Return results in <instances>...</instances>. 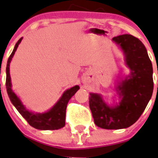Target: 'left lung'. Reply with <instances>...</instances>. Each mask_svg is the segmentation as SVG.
<instances>
[{"mask_svg":"<svg viewBox=\"0 0 158 158\" xmlns=\"http://www.w3.org/2000/svg\"><path fill=\"white\" fill-rule=\"evenodd\" d=\"M113 41L123 49L131 74L118 87L122 100L115 107H108L100 95L90 93L89 107L95 124L107 130L133 125L146 109L153 90V67L143 43L127 34L114 37Z\"/></svg>","mask_w":158,"mask_h":158,"instance_id":"obj_1","label":"left lung"}]
</instances>
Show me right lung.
<instances>
[{
  "label": "right lung",
  "instance_id": "right-lung-1",
  "mask_svg": "<svg viewBox=\"0 0 158 158\" xmlns=\"http://www.w3.org/2000/svg\"><path fill=\"white\" fill-rule=\"evenodd\" d=\"M22 38H20L16 43L14 47L12 54L8 59L6 66V89L8 97L10 99L12 104H13L17 111L20 113V115L27 120V122L35 129L39 130H58L65 126V111H66L67 104L70 98L77 93L80 87L78 85L74 86L68 89L63 93L58 102L49 111L43 114H35L31 111H27L22 104L21 101L19 100L16 95L13 93L11 87V77L9 73V65H10L11 60L16 52V49L19 46V43L21 42Z\"/></svg>",
  "mask_w": 158,
  "mask_h": 158
}]
</instances>
